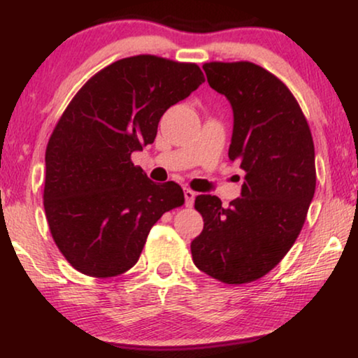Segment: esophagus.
<instances>
[{
	"instance_id": "1",
	"label": "esophagus",
	"mask_w": 358,
	"mask_h": 358,
	"mask_svg": "<svg viewBox=\"0 0 358 358\" xmlns=\"http://www.w3.org/2000/svg\"><path fill=\"white\" fill-rule=\"evenodd\" d=\"M184 197H185V207H192L195 200V192L190 189H184Z\"/></svg>"
}]
</instances>
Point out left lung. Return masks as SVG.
I'll return each instance as SVG.
<instances>
[{
	"label": "left lung",
	"instance_id": "left-lung-1",
	"mask_svg": "<svg viewBox=\"0 0 358 358\" xmlns=\"http://www.w3.org/2000/svg\"><path fill=\"white\" fill-rule=\"evenodd\" d=\"M212 90L233 109L228 156L244 171L241 197L222 207L197 195L203 229L190 243L200 271L228 285L257 280L290 251L316 189L315 145L290 90L251 62L203 65Z\"/></svg>",
	"mask_w": 358,
	"mask_h": 358
}]
</instances>
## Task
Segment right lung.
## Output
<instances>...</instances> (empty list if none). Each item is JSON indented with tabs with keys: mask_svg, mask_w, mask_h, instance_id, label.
Segmentation results:
<instances>
[{
	"mask_svg": "<svg viewBox=\"0 0 358 358\" xmlns=\"http://www.w3.org/2000/svg\"><path fill=\"white\" fill-rule=\"evenodd\" d=\"M203 81L195 63L136 55L96 73L68 104L47 145L43 207L78 272H127L151 227L184 203L179 184L153 182L130 156L153 143L164 112Z\"/></svg>",
	"mask_w": 358,
	"mask_h": 358,
	"instance_id": "add662e5",
	"label": "right lung"
}]
</instances>
